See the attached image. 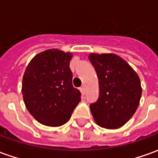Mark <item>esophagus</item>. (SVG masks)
<instances>
[{
  "label": "esophagus",
  "instance_id": "esophagus-1",
  "mask_svg": "<svg viewBox=\"0 0 158 158\" xmlns=\"http://www.w3.org/2000/svg\"><path fill=\"white\" fill-rule=\"evenodd\" d=\"M80 91H81V93L82 95L85 94V88H84V86H82L81 88H80Z\"/></svg>",
  "mask_w": 158,
  "mask_h": 158
}]
</instances>
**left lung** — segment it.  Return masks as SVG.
Instances as JSON below:
<instances>
[{"mask_svg": "<svg viewBox=\"0 0 158 158\" xmlns=\"http://www.w3.org/2000/svg\"><path fill=\"white\" fill-rule=\"evenodd\" d=\"M99 84V97L89 108L96 123L108 129L124 126L138 108L142 86L136 72L114 53H90Z\"/></svg>", "mask_w": 158, "mask_h": 158, "instance_id": "1", "label": "left lung"}]
</instances>
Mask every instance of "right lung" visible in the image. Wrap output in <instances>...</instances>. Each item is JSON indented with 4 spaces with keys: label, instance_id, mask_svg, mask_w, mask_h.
Wrapping results in <instances>:
<instances>
[{
    "label": "right lung",
    "instance_id": "add662e5",
    "mask_svg": "<svg viewBox=\"0 0 158 158\" xmlns=\"http://www.w3.org/2000/svg\"><path fill=\"white\" fill-rule=\"evenodd\" d=\"M73 54L58 49L40 52L30 61L22 82V93L29 112L40 123L60 127L69 121L81 101L72 84L69 62Z\"/></svg>",
    "mask_w": 158,
    "mask_h": 158
}]
</instances>
